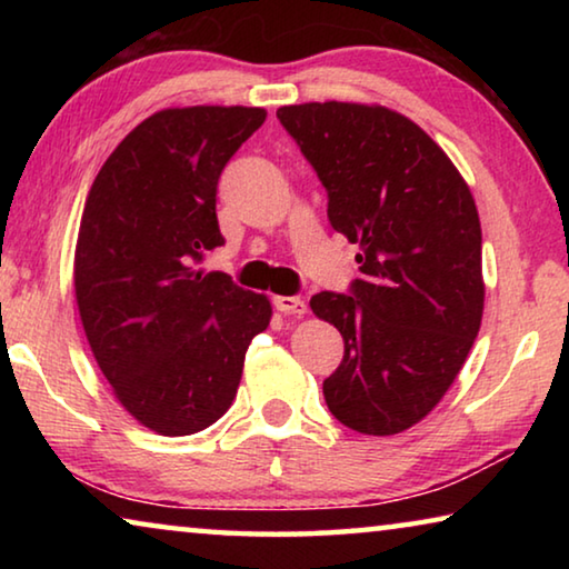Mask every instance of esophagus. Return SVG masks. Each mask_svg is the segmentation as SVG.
Wrapping results in <instances>:
<instances>
[{
	"label": "esophagus",
	"instance_id": "34e87169",
	"mask_svg": "<svg viewBox=\"0 0 569 569\" xmlns=\"http://www.w3.org/2000/svg\"><path fill=\"white\" fill-rule=\"evenodd\" d=\"M273 303L281 313H293V316H303L308 308L301 296H276Z\"/></svg>",
	"mask_w": 569,
	"mask_h": 569
}]
</instances>
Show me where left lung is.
Masks as SVG:
<instances>
[{"label": "left lung", "instance_id": "8db88e82", "mask_svg": "<svg viewBox=\"0 0 569 569\" xmlns=\"http://www.w3.org/2000/svg\"><path fill=\"white\" fill-rule=\"evenodd\" d=\"M276 114L329 192L333 230L359 246L351 296L311 298L343 336L326 403L361 435H401L441 401L479 333L475 198L447 152L397 110L331 100Z\"/></svg>", "mask_w": 569, "mask_h": 569}]
</instances>
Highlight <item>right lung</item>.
<instances>
[{
    "instance_id": "right-lung-1",
    "label": "right lung",
    "mask_w": 569,
    "mask_h": 569,
    "mask_svg": "<svg viewBox=\"0 0 569 569\" xmlns=\"http://www.w3.org/2000/svg\"><path fill=\"white\" fill-rule=\"evenodd\" d=\"M263 108L196 104L142 120L104 160L84 200L74 298L114 399L162 437L208 429L230 409L268 296L198 271L226 243L218 178L261 128Z\"/></svg>"
}]
</instances>
